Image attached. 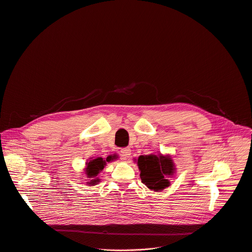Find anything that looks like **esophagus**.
<instances>
[{
	"label": "esophagus",
	"instance_id": "obj_1",
	"mask_svg": "<svg viewBox=\"0 0 252 252\" xmlns=\"http://www.w3.org/2000/svg\"><path fill=\"white\" fill-rule=\"evenodd\" d=\"M120 154L124 160H127V159H129V157L131 155V150L129 148H124L120 151Z\"/></svg>",
	"mask_w": 252,
	"mask_h": 252
}]
</instances>
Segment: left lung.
<instances>
[{
	"mask_svg": "<svg viewBox=\"0 0 252 252\" xmlns=\"http://www.w3.org/2000/svg\"><path fill=\"white\" fill-rule=\"evenodd\" d=\"M134 162L139 168L142 183L151 190H163L171 185L168 179L176 174V166L170 155H142Z\"/></svg>",
	"mask_w": 252,
	"mask_h": 252,
	"instance_id": "left-lung-1",
	"label": "left lung"
}]
</instances>
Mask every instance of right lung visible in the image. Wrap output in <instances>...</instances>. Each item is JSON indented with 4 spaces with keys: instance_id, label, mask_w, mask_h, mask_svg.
<instances>
[{
    "instance_id": "right-lung-1",
    "label": "right lung",
    "mask_w": 252,
    "mask_h": 252,
    "mask_svg": "<svg viewBox=\"0 0 252 252\" xmlns=\"http://www.w3.org/2000/svg\"><path fill=\"white\" fill-rule=\"evenodd\" d=\"M118 157L117 155L113 156H108L106 159H103L101 157H97V158H90L89 161L85 163V168H84V173L86 175V178L89 179V181L86 183L87 186H95L100 182V179L97 177L98 174L103 171L104 167L106 166L107 163L112 162L116 160Z\"/></svg>"
}]
</instances>
